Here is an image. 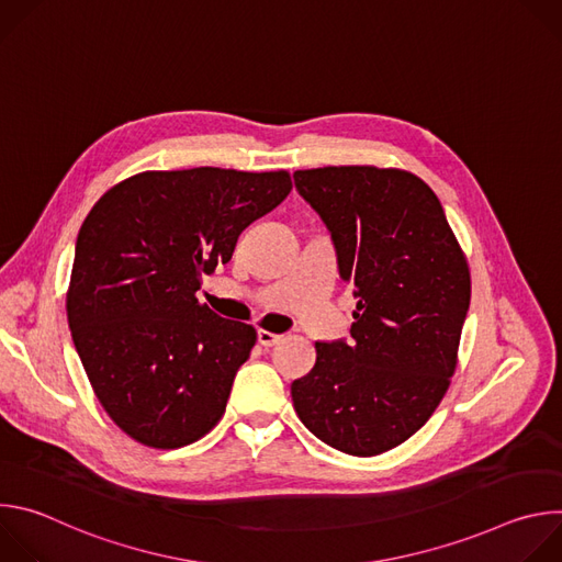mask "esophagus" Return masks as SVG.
Instances as JSON below:
<instances>
[{
	"label": "esophagus",
	"mask_w": 562,
	"mask_h": 562,
	"mask_svg": "<svg viewBox=\"0 0 562 562\" xmlns=\"http://www.w3.org/2000/svg\"><path fill=\"white\" fill-rule=\"evenodd\" d=\"M258 342H260L262 347H276L278 342H282V336H278V334H271V331H265V329H260V331H258Z\"/></svg>",
	"instance_id": "esophagus-1"
}]
</instances>
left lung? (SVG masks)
<instances>
[{
    "instance_id": "1",
    "label": "left lung",
    "mask_w": 562,
    "mask_h": 562,
    "mask_svg": "<svg viewBox=\"0 0 562 562\" xmlns=\"http://www.w3.org/2000/svg\"><path fill=\"white\" fill-rule=\"evenodd\" d=\"M293 180L358 297L351 338L315 342L313 369L291 384L293 407L329 447L378 456L412 438L449 389L469 267L440 200L414 173L325 167Z\"/></svg>"
}]
</instances>
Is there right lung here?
<instances>
[{"mask_svg": "<svg viewBox=\"0 0 562 562\" xmlns=\"http://www.w3.org/2000/svg\"><path fill=\"white\" fill-rule=\"evenodd\" d=\"M291 193L286 171H146L109 189L75 243L72 342L111 420L153 449L206 436L258 340L195 293L251 222Z\"/></svg>", "mask_w": 562, "mask_h": 562, "instance_id": "obj_1", "label": "right lung"}]
</instances>
